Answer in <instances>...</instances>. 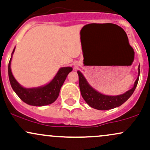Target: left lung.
<instances>
[{
    "instance_id": "1",
    "label": "left lung",
    "mask_w": 150,
    "mask_h": 150,
    "mask_svg": "<svg viewBox=\"0 0 150 150\" xmlns=\"http://www.w3.org/2000/svg\"><path fill=\"white\" fill-rule=\"evenodd\" d=\"M77 73L79 75V83L81 93L86 103L96 110H108L121 106L132 96L138 85L140 76V65L138 68V76L135 81L133 87L124 94L117 96H105L98 92L89 85L85 77L80 71H78Z\"/></svg>"
}]
</instances>
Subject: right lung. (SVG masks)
Here are the masks:
<instances>
[{"instance_id":"right-lung-1","label":"right lung","mask_w":150,"mask_h":150,"mask_svg":"<svg viewBox=\"0 0 150 150\" xmlns=\"http://www.w3.org/2000/svg\"><path fill=\"white\" fill-rule=\"evenodd\" d=\"M15 49L12 51V56ZM11 59L12 57L8 64V76L10 85L16 94L23 102L32 106H45L54 103L59 96V91L67 76L69 73L72 71V68L69 67H62L59 69L54 79L47 85L34 88H26L19 85L12 75L10 69Z\"/></svg>"}]
</instances>
